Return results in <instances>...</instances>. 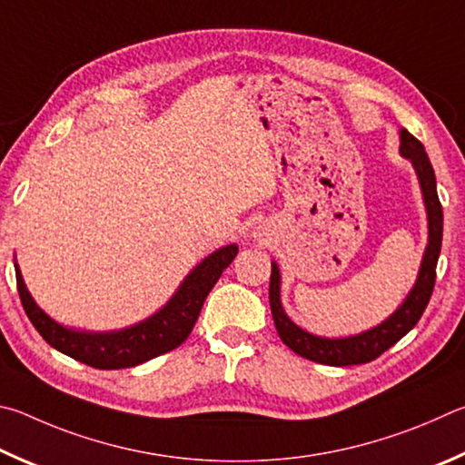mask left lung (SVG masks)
<instances>
[{
	"label": "left lung",
	"instance_id": "obj_1",
	"mask_svg": "<svg viewBox=\"0 0 465 465\" xmlns=\"http://www.w3.org/2000/svg\"><path fill=\"white\" fill-rule=\"evenodd\" d=\"M401 153L406 159L412 161L414 169H417L419 182L422 187V195H425V206L429 216V245L422 257L419 280L402 306L384 321L380 327L371 329L368 332H361L357 337L347 339H322L314 337L311 332L296 327L294 322L288 319L283 312L280 302V270L278 265L272 263V280H270V304L275 329H278L280 339L286 343L292 351L298 353L306 360L335 365V368H343V365H360L370 363L373 360L388 351L390 347L396 345L406 332H409L414 324L420 321L422 312L430 300L435 288L437 278V259L441 253V241H443V208L437 195V182L433 165L425 153V146L414 138L409 130H401Z\"/></svg>",
	"mask_w": 465,
	"mask_h": 465
}]
</instances>
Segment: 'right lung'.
<instances>
[{
  "label": "right lung",
  "mask_w": 465,
  "mask_h": 465,
  "mask_svg": "<svg viewBox=\"0 0 465 465\" xmlns=\"http://www.w3.org/2000/svg\"><path fill=\"white\" fill-rule=\"evenodd\" d=\"M237 253V245L218 249L187 275L167 306H163L144 322L118 332H79L64 329L36 306L24 286L18 265H15V283L24 311L48 345L95 370H122L173 351L190 337L203 300Z\"/></svg>",
  "instance_id": "add662e5"
}]
</instances>
